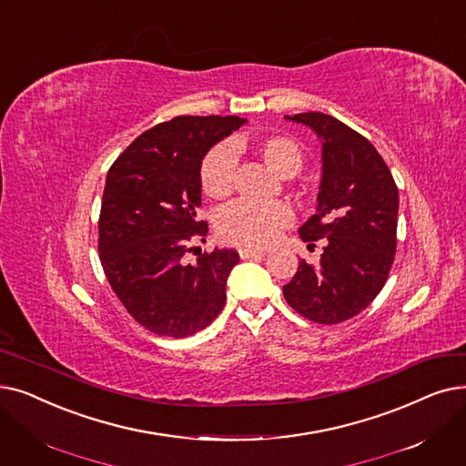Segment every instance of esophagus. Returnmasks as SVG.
Instances as JSON below:
<instances>
[{
  "instance_id": "1",
  "label": "esophagus",
  "mask_w": 466,
  "mask_h": 466,
  "mask_svg": "<svg viewBox=\"0 0 466 466\" xmlns=\"http://www.w3.org/2000/svg\"><path fill=\"white\" fill-rule=\"evenodd\" d=\"M241 258H257V257H265L267 251L265 249H249V248H241L239 251Z\"/></svg>"
}]
</instances>
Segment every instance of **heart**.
<instances>
[{"instance_id": "b5f03b06", "label": "heart", "mask_w": 466, "mask_h": 466, "mask_svg": "<svg viewBox=\"0 0 466 466\" xmlns=\"http://www.w3.org/2000/svg\"><path fill=\"white\" fill-rule=\"evenodd\" d=\"M251 152L279 177L297 175L305 161L299 140L283 133H267L257 137H234L228 143L213 147L199 166V187L211 199L230 196L236 173V156ZM291 211L286 204H251L236 201L222 209L217 220L220 241L236 248H262L270 244L278 232L288 227Z\"/></svg>"}]
</instances>
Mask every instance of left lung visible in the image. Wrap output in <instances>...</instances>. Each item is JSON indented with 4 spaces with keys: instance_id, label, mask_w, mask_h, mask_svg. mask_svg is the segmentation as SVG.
<instances>
[{
    "instance_id": "1",
    "label": "left lung",
    "mask_w": 466,
    "mask_h": 466,
    "mask_svg": "<svg viewBox=\"0 0 466 466\" xmlns=\"http://www.w3.org/2000/svg\"><path fill=\"white\" fill-rule=\"evenodd\" d=\"M321 138L323 175L318 209L299 228L300 239H323L318 265L299 262L283 286L288 305L316 323H340L366 310L394 262L398 187L370 140L321 112L286 116Z\"/></svg>"
}]
</instances>
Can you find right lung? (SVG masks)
I'll use <instances>...</instances> for the list:
<instances>
[{
	"instance_id": "add662e5",
	"label": "right lung",
	"mask_w": 466,
	"mask_h": 466,
	"mask_svg": "<svg viewBox=\"0 0 466 466\" xmlns=\"http://www.w3.org/2000/svg\"><path fill=\"white\" fill-rule=\"evenodd\" d=\"M246 124L238 116H178L137 137L106 175L98 217V257L121 305L159 337L206 329L227 300V279L239 255L198 253L199 166L209 148ZM198 249V248H196Z\"/></svg>"
}]
</instances>
